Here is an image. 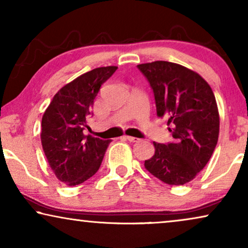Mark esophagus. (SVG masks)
Wrapping results in <instances>:
<instances>
[{"label": "esophagus", "instance_id": "34e87169", "mask_svg": "<svg viewBox=\"0 0 248 248\" xmlns=\"http://www.w3.org/2000/svg\"><path fill=\"white\" fill-rule=\"evenodd\" d=\"M124 138L126 139V140L130 141V142H138L139 140H140V139H138V138H134V137H130V135H125Z\"/></svg>", "mask_w": 248, "mask_h": 248}]
</instances>
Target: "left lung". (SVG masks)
<instances>
[{"mask_svg": "<svg viewBox=\"0 0 248 248\" xmlns=\"http://www.w3.org/2000/svg\"><path fill=\"white\" fill-rule=\"evenodd\" d=\"M138 69L154 91L158 117L168 118L172 141L154 142L147 170L168 185H184L205 167L219 137V111L211 87L194 71L155 61Z\"/></svg>", "mask_w": 248, "mask_h": 248, "instance_id": "8db88e82", "label": "left lung"}]
</instances>
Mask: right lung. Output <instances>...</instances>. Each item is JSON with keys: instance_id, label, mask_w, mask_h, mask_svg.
<instances>
[{"instance_id": "1", "label": "right lung", "mask_w": 248, "mask_h": 248, "mask_svg": "<svg viewBox=\"0 0 248 248\" xmlns=\"http://www.w3.org/2000/svg\"><path fill=\"white\" fill-rule=\"evenodd\" d=\"M117 66L97 67L60 89L42 120V144L47 161L61 182L79 185L96 174L110 140L84 135L87 118L101 84Z\"/></svg>"}]
</instances>
